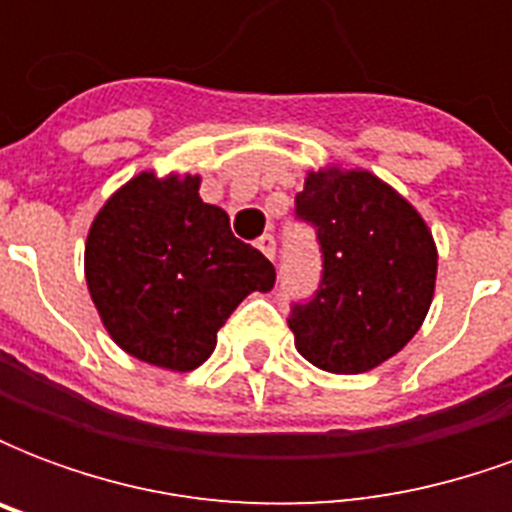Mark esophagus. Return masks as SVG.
Returning a JSON list of instances; mask_svg holds the SVG:
<instances>
[{
	"label": "esophagus",
	"mask_w": 512,
	"mask_h": 512,
	"mask_svg": "<svg viewBox=\"0 0 512 512\" xmlns=\"http://www.w3.org/2000/svg\"><path fill=\"white\" fill-rule=\"evenodd\" d=\"M257 249H260L268 260H274V255H277V241H274V235H260V238H257Z\"/></svg>",
	"instance_id": "obj_1"
}]
</instances>
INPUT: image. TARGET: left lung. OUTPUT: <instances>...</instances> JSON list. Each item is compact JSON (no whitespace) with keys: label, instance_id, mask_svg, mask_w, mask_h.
Returning <instances> with one entry per match:
<instances>
[{"label":"left lung","instance_id":"obj_1","mask_svg":"<svg viewBox=\"0 0 512 512\" xmlns=\"http://www.w3.org/2000/svg\"><path fill=\"white\" fill-rule=\"evenodd\" d=\"M315 227L321 285L290 307L299 354L326 373L384 365L419 332L436 288V244L425 219L367 169H318L296 194Z\"/></svg>","mask_w":512,"mask_h":512}]
</instances>
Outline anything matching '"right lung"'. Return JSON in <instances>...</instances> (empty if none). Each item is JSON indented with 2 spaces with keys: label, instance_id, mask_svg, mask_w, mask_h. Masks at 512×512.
<instances>
[{
  "label": "right lung",
  "instance_id": "obj_1",
  "mask_svg": "<svg viewBox=\"0 0 512 512\" xmlns=\"http://www.w3.org/2000/svg\"><path fill=\"white\" fill-rule=\"evenodd\" d=\"M84 277L106 332L147 365L189 373L216 348V332L277 271L238 241L230 216L200 200V175L139 172L93 219Z\"/></svg>",
  "mask_w": 512,
  "mask_h": 512
}]
</instances>
